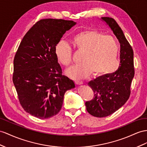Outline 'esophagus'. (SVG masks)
Returning <instances> with one entry per match:
<instances>
[{"label":"esophagus","mask_w":147,"mask_h":147,"mask_svg":"<svg viewBox=\"0 0 147 147\" xmlns=\"http://www.w3.org/2000/svg\"><path fill=\"white\" fill-rule=\"evenodd\" d=\"M75 83H76L77 85H82L83 84V82L81 81H75Z\"/></svg>","instance_id":"obj_1"}]
</instances>
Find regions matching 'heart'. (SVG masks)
I'll return each mask as SVG.
<instances>
[{"mask_svg":"<svg viewBox=\"0 0 147 147\" xmlns=\"http://www.w3.org/2000/svg\"><path fill=\"white\" fill-rule=\"evenodd\" d=\"M73 46L82 51L81 63L69 67L66 74L73 80H81L92 73L93 75L110 74L117 69L119 47L117 41L111 35H104L97 30L82 31L72 38ZM55 55L58 61L69 66L72 61V50L63 40L56 45Z\"/></svg>","mask_w":147,"mask_h":147,"instance_id":"1","label":"heart"}]
</instances>
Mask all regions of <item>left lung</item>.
I'll list each match as a JSON object with an SVG mask.
<instances>
[{
    "label": "left lung",
    "mask_w": 147,
    "mask_h": 147,
    "mask_svg": "<svg viewBox=\"0 0 147 147\" xmlns=\"http://www.w3.org/2000/svg\"><path fill=\"white\" fill-rule=\"evenodd\" d=\"M100 20L110 28L120 43V65L117 70L97 77L88 83L93 90L94 97L85 103L86 110L93 116L104 117L119 109L129 98L134 76V51L114 19L105 17Z\"/></svg>",
    "instance_id": "obj_1"
}]
</instances>
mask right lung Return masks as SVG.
Returning a JSON list of instances; mask_svg holds the SVG:
<instances>
[{"label": "right lung", "instance_id": "1", "mask_svg": "<svg viewBox=\"0 0 147 147\" xmlns=\"http://www.w3.org/2000/svg\"><path fill=\"white\" fill-rule=\"evenodd\" d=\"M76 22L47 18L38 21L22 39L13 60V82L24 109L38 119H49L60 111L64 96L74 88L62 75L55 47Z\"/></svg>", "mask_w": 147, "mask_h": 147}]
</instances>
